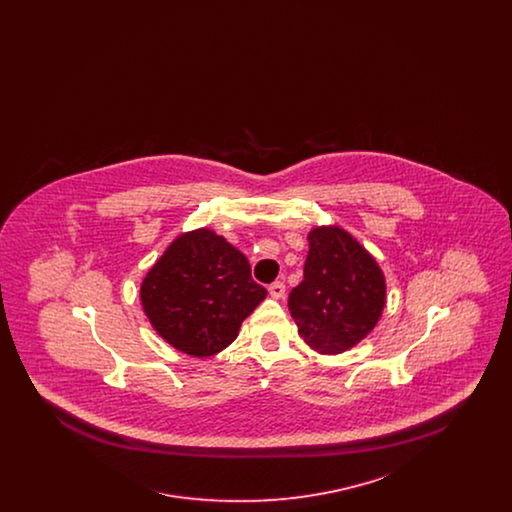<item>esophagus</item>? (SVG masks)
I'll list each match as a JSON object with an SVG mask.
<instances>
[{
  "label": "esophagus",
  "instance_id": "esophagus-1",
  "mask_svg": "<svg viewBox=\"0 0 512 512\" xmlns=\"http://www.w3.org/2000/svg\"><path fill=\"white\" fill-rule=\"evenodd\" d=\"M268 293H270V297H274V299H282L284 293H286L284 282H272V284L268 286Z\"/></svg>",
  "mask_w": 512,
  "mask_h": 512
}]
</instances>
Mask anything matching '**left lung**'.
Listing matches in <instances>:
<instances>
[{
	"label": "left lung",
	"instance_id": "8db88e82",
	"mask_svg": "<svg viewBox=\"0 0 512 512\" xmlns=\"http://www.w3.org/2000/svg\"><path fill=\"white\" fill-rule=\"evenodd\" d=\"M303 280L288 307L299 336L322 355H338L372 332L386 305V280L374 257L340 226L309 232Z\"/></svg>",
	"mask_w": 512,
	"mask_h": 512
}]
</instances>
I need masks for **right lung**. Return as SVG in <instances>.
<instances>
[{
    "instance_id": "add662e5",
    "label": "right lung",
    "mask_w": 512,
    "mask_h": 512,
    "mask_svg": "<svg viewBox=\"0 0 512 512\" xmlns=\"http://www.w3.org/2000/svg\"><path fill=\"white\" fill-rule=\"evenodd\" d=\"M140 297L163 340L186 355L211 357L238 338L267 290L251 278L242 251L199 228L178 236L149 268Z\"/></svg>"
}]
</instances>
